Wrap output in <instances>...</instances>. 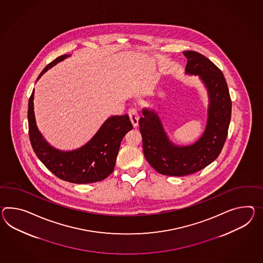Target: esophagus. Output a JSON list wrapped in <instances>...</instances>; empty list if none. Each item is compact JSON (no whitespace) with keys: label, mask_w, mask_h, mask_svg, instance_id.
<instances>
[{"label":"esophagus","mask_w":263,"mask_h":263,"mask_svg":"<svg viewBox=\"0 0 263 263\" xmlns=\"http://www.w3.org/2000/svg\"><path fill=\"white\" fill-rule=\"evenodd\" d=\"M128 114L129 118H130V121L132 122L133 126H134V127H137V126L139 125V119H140V117H139V114H138L137 110L135 108H130L129 109Z\"/></svg>","instance_id":"obj_1"}]
</instances>
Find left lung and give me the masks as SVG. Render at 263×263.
I'll return each mask as SVG.
<instances>
[{"instance_id": "1", "label": "left lung", "mask_w": 263, "mask_h": 263, "mask_svg": "<svg viewBox=\"0 0 263 263\" xmlns=\"http://www.w3.org/2000/svg\"><path fill=\"white\" fill-rule=\"evenodd\" d=\"M183 55L186 75L198 76L208 94L207 122L201 137L192 144H175L155 109H142L139 122L145 159L157 172L173 177L196 173L218 158L226 141L232 110L222 72L198 52L184 51Z\"/></svg>"}]
</instances>
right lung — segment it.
Masks as SVG:
<instances>
[{"mask_svg":"<svg viewBox=\"0 0 263 263\" xmlns=\"http://www.w3.org/2000/svg\"><path fill=\"white\" fill-rule=\"evenodd\" d=\"M70 56H60L47 64L37 81L48 69ZM33 100L34 90L29 98L27 111L29 139L39 160L49 171L63 180L78 184L101 181L113 172L122 139L133 128L127 114L110 117L84 145L64 151L53 147L40 132L35 119Z\"/></svg>","mask_w":263,"mask_h":263,"instance_id":"obj_1","label":"right lung"}]
</instances>
